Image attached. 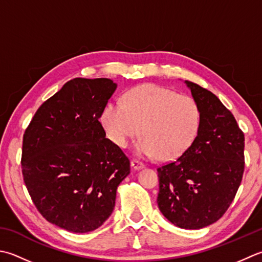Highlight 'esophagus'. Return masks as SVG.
<instances>
[{"label":"esophagus","mask_w":262,"mask_h":262,"mask_svg":"<svg viewBox=\"0 0 262 262\" xmlns=\"http://www.w3.org/2000/svg\"><path fill=\"white\" fill-rule=\"evenodd\" d=\"M130 166L133 169H135V170H140V169L144 168V163L138 161V160H132L130 162Z\"/></svg>","instance_id":"1"}]
</instances>
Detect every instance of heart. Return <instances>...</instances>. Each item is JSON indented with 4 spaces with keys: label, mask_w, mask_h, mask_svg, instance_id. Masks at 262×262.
I'll return each mask as SVG.
<instances>
[{
    "label": "heart",
    "mask_w": 262,
    "mask_h": 262,
    "mask_svg": "<svg viewBox=\"0 0 262 262\" xmlns=\"http://www.w3.org/2000/svg\"><path fill=\"white\" fill-rule=\"evenodd\" d=\"M107 137L126 147L138 134L137 156L175 160L191 146L200 127V111L192 97L166 87L145 84L128 92L125 103L109 102L101 118Z\"/></svg>",
    "instance_id": "b5f03b06"
}]
</instances>
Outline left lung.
<instances>
[{"instance_id":"obj_1","label":"left lung","mask_w":262,"mask_h":262,"mask_svg":"<svg viewBox=\"0 0 262 262\" xmlns=\"http://www.w3.org/2000/svg\"><path fill=\"white\" fill-rule=\"evenodd\" d=\"M200 111L191 146L176 161L158 168V207L184 229L216 223L233 202L244 171V134L222 101L185 80Z\"/></svg>"}]
</instances>
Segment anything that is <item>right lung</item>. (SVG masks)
<instances>
[{
	"label": "right lung",
	"mask_w": 262,
	"mask_h": 262,
	"mask_svg": "<svg viewBox=\"0 0 262 262\" xmlns=\"http://www.w3.org/2000/svg\"><path fill=\"white\" fill-rule=\"evenodd\" d=\"M117 84L74 78L38 107L24 134L23 175L49 223L73 233L99 228L115 209L129 160L100 122Z\"/></svg>",
	"instance_id": "right-lung-1"
}]
</instances>
